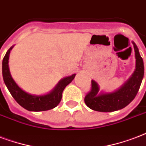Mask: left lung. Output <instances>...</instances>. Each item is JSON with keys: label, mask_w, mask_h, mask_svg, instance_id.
Returning <instances> with one entry per match:
<instances>
[{"label": "left lung", "mask_w": 146, "mask_h": 146, "mask_svg": "<svg viewBox=\"0 0 146 146\" xmlns=\"http://www.w3.org/2000/svg\"><path fill=\"white\" fill-rule=\"evenodd\" d=\"M132 43L136 59L134 73L125 85L113 93L97 95L99 86L95 81H91L90 90L84 98V102L91 110L98 112H113L121 110L129 105L137 95L144 76V64L137 46L133 42Z\"/></svg>", "instance_id": "left-lung-1"}]
</instances>
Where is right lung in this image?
I'll list each match as a JSON object with an SVG mask.
<instances>
[{"instance_id":"1","label":"right lung","mask_w":146,"mask_h":146,"mask_svg":"<svg viewBox=\"0 0 146 146\" xmlns=\"http://www.w3.org/2000/svg\"><path fill=\"white\" fill-rule=\"evenodd\" d=\"M12 48L13 47H11L7 50L2 62L3 79L11 96L14 97L19 105H21L22 107L29 111H46L56 107L61 101L63 90L69 83H71V81L75 77L76 74L63 79L58 83V85L56 86L55 89L49 94L40 96L31 95L22 90L11 77L9 71L8 59L9 53Z\"/></svg>"}]
</instances>
